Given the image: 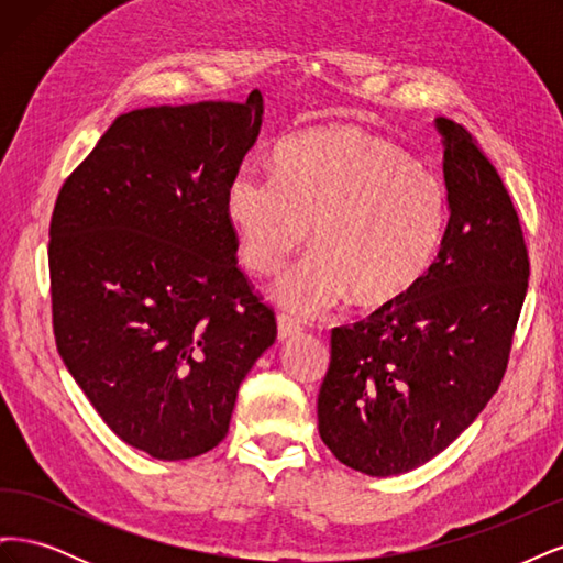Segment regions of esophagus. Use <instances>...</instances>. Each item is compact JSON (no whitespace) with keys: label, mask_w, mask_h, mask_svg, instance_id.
<instances>
[{"label":"esophagus","mask_w":563,"mask_h":563,"mask_svg":"<svg viewBox=\"0 0 563 563\" xmlns=\"http://www.w3.org/2000/svg\"><path fill=\"white\" fill-rule=\"evenodd\" d=\"M277 333H279V340L298 335V333H300V323H298L294 317L279 314V317H277Z\"/></svg>","instance_id":"34e87169"}]
</instances>
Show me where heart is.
I'll return each instance as SVG.
<instances>
[{
	"instance_id": "heart-1",
	"label": "heart",
	"mask_w": 563,
	"mask_h": 563,
	"mask_svg": "<svg viewBox=\"0 0 563 563\" xmlns=\"http://www.w3.org/2000/svg\"><path fill=\"white\" fill-rule=\"evenodd\" d=\"M277 174L244 166L228 213L246 265L279 272L314 228L317 249L275 284L286 310L317 314L347 298L385 308L428 275L446 230V185L399 145L354 129L296 135Z\"/></svg>"
}]
</instances>
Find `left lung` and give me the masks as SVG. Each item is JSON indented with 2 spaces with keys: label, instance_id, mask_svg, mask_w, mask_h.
I'll return each mask as SVG.
<instances>
[{
  "label": "left lung",
  "instance_id": "obj_1",
  "mask_svg": "<svg viewBox=\"0 0 563 563\" xmlns=\"http://www.w3.org/2000/svg\"><path fill=\"white\" fill-rule=\"evenodd\" d=\"M449 223L411 294L331 331L317 418L340 463L411 472L484 411L505 376L528 288V253L505 185L472 133L437 119Z\"/></svg>",
  "mask_w": 563,
  "mask_h": 563
}]
</instances>
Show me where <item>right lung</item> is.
I'll return each mask as SVG.
<instances>
[{
    "mask_svg": "<svg viewBox=\"0 0 563 563\" xmlns=\"http://www.w3.org/2000/svg\"><path fill=\"white\" fill-rule=\"evenodd\" d=\"M263 96L117 117L60 187L48 230L63 364L129 446L187 460L225 439L277 321L236 267L228 187Z\"/></svg>",
    "mask_w": 563,
    "mask_h": 563,
    "instance_id": "obj_1",
    "label": "right lung"
}]
</instances>
